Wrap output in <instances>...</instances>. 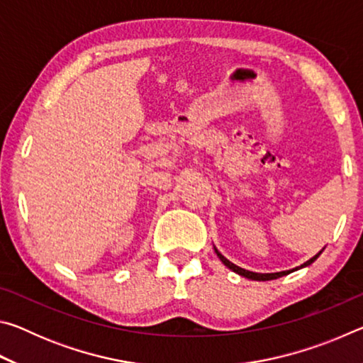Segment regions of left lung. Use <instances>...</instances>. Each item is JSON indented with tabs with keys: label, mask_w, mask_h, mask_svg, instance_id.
I'll return each mask as SVG.
<instances>
[{
	"label": "left lung",
	"mask_w": 363,
	"mask_h": 363,
	"mask_svg": "<svg viewBox=\"0 0 363 363\" xmlns=\"http://www.w3.org/2000/svg\"><path fill=\"white\" fill-rule=\"evenodd\" d=\"M322 253V251H320ZM320 253H317L314 257H311L309 261H306L304 264H301V267H306V266H309V264H312L314 262L318 256H320ZM216 255L219 256V259L223 261L227 267H229L230 270H233V272H237L238 275H242V277H247V279H251V280H259V281H266V280H274V279H279V277H284V275H286V274H290V272H293V270H296V269H299V267H294V269H291V270H284V272H275V274H256V272H251V270H245V269H242V267H238V266H235V264H232L229 259H225V257L219 253V251L216 250Z\"/></svg>",
	"instance_id": "1"
}]
</instances>
